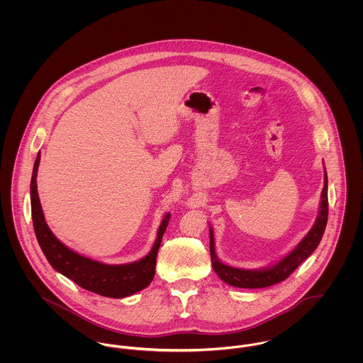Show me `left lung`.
Wrapping results in <instances>:
<instances>
[{"label":"left lung","instance_id":"8db88e82","mask_svg":"<svg viewBox=\"0 0 363 363\" xmlns=\"http://www.w3.org/2000/svg\"><path fill=\"white\" fill-rule=\"evenodd\" d=\"M327 187H328V180H327V173L324 172V187L321 191L320 211H318V216H317L313 228L289 255H286L284 259H279L278 262H275L271 267H267L262 269H243V268H235V267L223 264L216 257L213 233H212V229L209 228L211 262H212V268L216 272V275L228 285H232L236 288H249V289L267 288V286L275 285V284L286 279L317 249V246L323 238V233H324L325 225H327V219H328Z\"/></svg>","mask_w":363,"mask_h":363}]
</instances>
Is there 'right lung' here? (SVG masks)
<instances>
[{"mask_svg":"<svg viewBox=\"0 0 363 363\" xmlns=\"http://www.w3.org/2000/svg\"><path fill=\"white\" fill-rule=\"evenodd\" d=\"M39 162L40 152L36 156L30 182L32 219L39 246L52 268L74 281L81 288L107 298H125L147 288L155 275L156 256L163 233L169 223L170 213H166L163 216L157 229L154 247L144 259L117 265H110L101 261L88 259L62 245L48 226L36 186Z\"/></svg>","mask_w":363,"mask_h":363,"instance_id":"1","label":"right lung"}]
</instances>
